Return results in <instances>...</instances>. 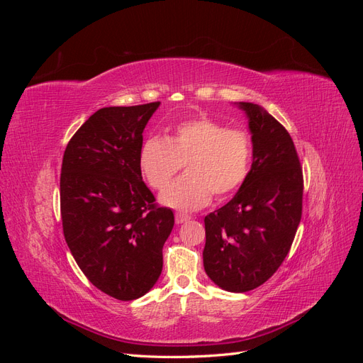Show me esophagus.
I'll return each instance as SVG.
<instances>
[{
  "instance_id": "1",
  "label": "esophagus",
  "mask_w": 363,
  "mask_h": 363,
  "mask_svg": "<svg viewBox=\"0 0 363 363\" xmlns=\"http://www.w3.org/2000/svg\"><path fill=\"white\" fill-rule=\"evenodd\" d=\"M191 216L189 215H184V213H175V223L177 224H183L186 221H189Z\"/></svg>"
}]
</instances>
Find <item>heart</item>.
I'll return each mask as SVG.
<instances>
[{"mask_svg": "<svg viewBox=\"0 0 363 363\" xmlns=\"http://www.w3.org/2000/svg\"><path fill=\"white\" fill-rule=\"evenodd\" d=\"M252 157L248 131L228 128L211 118L175 125L168 139L151 136L140 147L139 168L152 189L162 191L184 164L160 201L177 211H196L212 199L233 194L247 179Z\"/></svg>", "mask_w": 363, "mask_h": 363, "instance_id": "obj_1", "label": "heart"}]
</instances>
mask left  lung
<instances>
[{"label":"left lung","instance_id":"left-lung-1","mask_svg":"<svg viewBox=\"0 0 363 363\" xmlns=\"http://www.w3.org/2000/svg\"><path fill=\"white\" fill-rule=\"evenodd\" d=\"M248 116L252 163L238 194L204 218L206 274L228 292L259 288L288 256L303 211V169L288 130L267 111Z\"/></svg>","mask_w":363,"mask_h":363}]
</instances>
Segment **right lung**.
<instances>
[{
	"label": "right lung",
	"instance_id": "right-lung-1",
	"mask_svg": "<svg viewBox=\"0 0 363 363\" xmlns=\"http://www.w3.org/2000/svg\"><path fill=\"white\" fill-rule=\"evenodd\" d=\"M159 101L104 107L65 150L60 213L65 240L95 288L121 301L155 286L174 213L159 207L142 180L139 151Z\"/></svg>",
	"mask_w": 363,
	"mask_h": 363
}]
</instances>
